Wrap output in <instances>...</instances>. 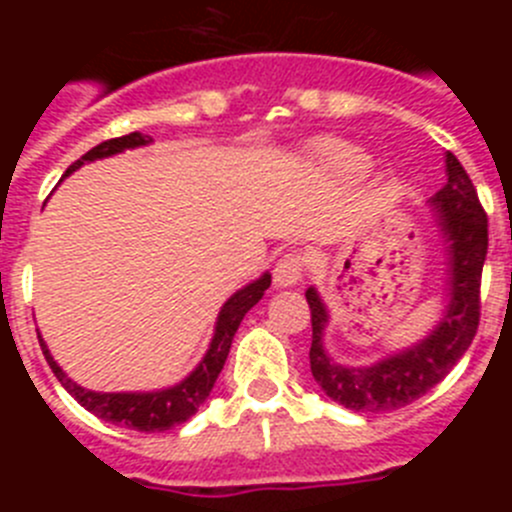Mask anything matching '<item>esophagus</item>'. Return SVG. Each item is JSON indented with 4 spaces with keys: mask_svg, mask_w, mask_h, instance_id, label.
I'll use <instances>...</instances> for the list:
<instances>
[{
    "mask_svg": "<svg viewBox=\"0 0 512 512\" xmlns=\"http://www.w3.org/2000/svg\"><path fill=\"white\" fill-rule=\"evenodd\" d=\"M305 277V256L302 251L284 253L282 259L274 264V284L277 287H292Z\"/></svg>",
    "mask_w": 512,
    "mask_h": 512,
    "instance_id": "obj_1",
    "label": "esophagus"
}]
</instances>
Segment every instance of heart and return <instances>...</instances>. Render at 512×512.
<instances>
[{"label": "heart", "mask_w": 512, "mask_h": 512, "mask_svg": "<svg viewBox=\"0 0 512 512\" xmlns=\"http://www.w3.org/2000/svg\"><path fill=\"white\" fill-rule=\"evenodd\" d=\"M323 158L328 161V166H333L341 174H356V171L366 166L364 153L356 151L354 146H346V143H330V146H325Z\"/></svg>", "instance_id": "b5f03b06"}]
</instances>
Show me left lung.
Returning <instances> with one entry per match:
<instances>
[{"label":"left lung","instance_id":"left-lung-1","mask_svg":"<svg viewBox=\"0 0 512 512\" xmlns=\"http://www.w3.org/2000/svg\"><path fill=\"white\" fill-rule=\"evenodd\" d=\"M449 182L433 197V207L441 212V228L449 241L451 277L449 310L431 336L400 356L369 369H346L325 356L323 328L328 323L325 307L315 289H307L310 305L312 346L310 369L315 382L338 405L356 413H387L400 410L425 392L433 390L464 356L479 328L482 310V266L487 256V212L482 207L472 179L454 153L446 156Z\"/></svg>","mask_w":512,"mask_h":512}]
</instances>
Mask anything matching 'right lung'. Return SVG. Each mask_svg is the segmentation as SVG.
Segmentation results:
<instances>
[{
    "label": "right lung",
    "instance_id": "add662e5",
    "mask_svg": "<svg viewBox=\"0 0 512 512\" xmlns=\"http://www.w3.org/2000/svg\"><path fill=\"white\" fill-rule=\"evenodd\" d=\"M151 143V135H140V133H128V135H120V138H110L94 146L92 151H87L79 161L66 169V174H71L74 169H79L81 164H87V161H94V158H104V156H112V153H120L125 148H135V146H146ZM271 277L264 274L259 282L248 284L243 287L241 292H235L228 302L223 305L220 310V318H217V328H215V338L210 343V351H207L205 359L200 361V366L184 379L182 384H176L171 390L164 392H148V395H102V392H89L79 384L71 382L66 374L61 372V366L53 361L51 351L45 348L43 338H40V348H43V356L48 361V366L53 369L58 382L69 390V395L79 402L81 408H87L89 413H94L97 418L107 420V423H115V425H125L130 431H140V433H161V431H169L174 425H182L197 413L202 402L207 400L210 395L212 384H215L217 374L223 372V364L228 359V351H230V343H233L235 330L241 325L243 315L251 310L256 302L264 297V292L269 289Z\"/></svg>",
    "mask_w": 512,
    "mask_h": 512
}]
</instances>
